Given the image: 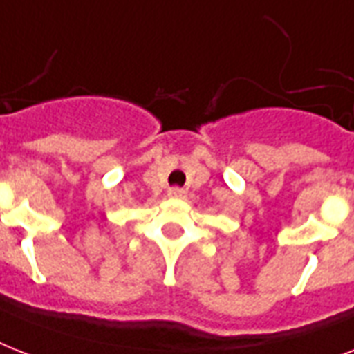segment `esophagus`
I'll return each instance as SVG.
<instances>
[{
  "label": "esophagus",
  "mask_w": 354,
  "mask_h": 354,
  "mask_svg": "<svg viewBox=\"0 0 354 354\" xmlns=\"http://www.w3.org/2000/svg\"><path fill=\"white\" fill-rule=\"evenodd\" d=\"M169 196H172V198H183V196H185V191L180 187H172L169 189Z\"/></svg>",
  "instance_id": "obj_1"
}]
</instances>
